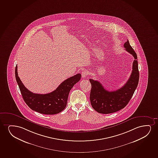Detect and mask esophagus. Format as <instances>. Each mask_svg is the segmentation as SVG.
Segmentation results:
<instances>
[{
    "label": "esophagus",
    "instance_id": "34e87169",
    "mask_svg": "<svg viewBox=\"0 0 158 158\" xmlns=\"http://www.w3.org/2000/svg\"><path fill=\"white\" fill-rule=\"evenodd\" d=\"M88 74V71H84L82 72V73H81L82 77L83 78H86V76H87Z\"/></svg>",
    "mask_w": 158,
    "mask_h": 158
}]
</instances>
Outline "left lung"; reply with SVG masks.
Returning <instances> with one entry per match:
<instances>
[{
    "instance_id": "obj_1",
    "label": "left lung",
    "mask_w": 158,
    "mask_h": 158,
    "mask_svg": "<svg viewBox=\"0 0 158 158\" xmlns=\"http://www.w3.org/2000/svg\"><path fill=\"white\" fill-rule=\"evenodd\" d=\"M126 51L133 56L135 60L132 71L129 80L124 86L117 90L108 91L98 80L90 79L92 88L90 90V103L97 112L108 114L115 113L124 108L131 100L137 87L139 73L138 71L137 56L127 40L124 44Z\"/></svg>"
}]
</instances>
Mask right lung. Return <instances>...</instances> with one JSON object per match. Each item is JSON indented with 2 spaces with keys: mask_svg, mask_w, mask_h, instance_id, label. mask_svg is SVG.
<instances>
[{
  "mask_svg": "<svg viewBox=\"0 0 158 158\" xmlns=\"http://www.w3.org/2000/svg\"><path fill=\"white\" fill-rule=\"evenodd\" d=\"M15 74L25 103L33 110L45 115L56 114L65 108L70 90L80 80L81 76L80 73H78L64 80L53 92L40 94L31 92L25 87L19 77L17 65L15 69Z\"/></svg>",
  "mask_w": 158,
  "mask_h": 158,
  "instance_id": "add662e5",
  "label": "right lung"
}]
</instances>
